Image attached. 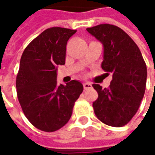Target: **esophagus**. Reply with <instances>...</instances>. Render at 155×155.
<instances>
[{"label":"esophagus","mask_w":155,"mask_h":155,"mask_svg":"<svg viewBox=\"0 0 155 155\" xmlns=\"http://www.w3.org/2000/svg\"><path fill=\"white\" fill-rule=\"evenodd\" d=\"M83 86H84V89L85 90H87V89H91L92 86H91V83H89V82H86V83H84L83 84Z\"/></svg>","instance_id":"1"}]
</instances>
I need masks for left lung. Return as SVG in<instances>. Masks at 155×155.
Masks as SVG:
<instances>
[{"mask_svg": "<svg viewBox=\"0 0 155 155\" xmlns=\"http://www.w3.org/2000/svg\"><path fill=\"white\" fill-rule=\"evenodd\" d=\"M86 30L104 45L102 69L112 74L108 88L92 86L98 97L92 104L96 116L104 124L121 127L139 108L146 88L147 66L134 41L115 25H99Z\"/></svg>", "mask_w": 155, "mask_h": 155, "instance_id": "obj_1", "label": "left lung"}]
</instances>
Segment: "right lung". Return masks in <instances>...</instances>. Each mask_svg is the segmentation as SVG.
I'll use <instances>...</instances> for the list:
<instances>
[{
    "label": "right lung",
    "instance_id": "right-lung-1",
    "mask_svg": "<svg viewBox=\"0 0 155 155\" xmlns=\"http://www.w3.org/2000/svg\"><path fill=\"white\" fill-rule=\"evenodd\" d=\"M76 30L52 27L44 30L26 47L16 78L17 95L22 110L37 129L59 130L73 113L83 91L80 81L57 84V67L65 64L66 46Z\"/></svg>",
    "mask_w": 155,
    "mask_h": 155
}]
</instances>
